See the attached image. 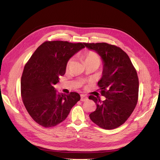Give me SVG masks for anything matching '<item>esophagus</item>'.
Instances as JSON below:
<instances>
[{
	"instance_id": "obj_1",
	"label": "esophagus",
	"mask_w": 160,
	"mask_h": 160,
	"mask_svg": "<svg viewBox=\"0 0 160 160\" xmlns=\"http://www.w3.org/2000/svg\"><path fill=\"white\" fill-rule=\"evenodd\" d=\"M80 97H81L80 100L82 101V102L87 101V100H88V98H87L86 96H84V95H83V94H81V95H80Z\"/></svg>"
}]
</instances>
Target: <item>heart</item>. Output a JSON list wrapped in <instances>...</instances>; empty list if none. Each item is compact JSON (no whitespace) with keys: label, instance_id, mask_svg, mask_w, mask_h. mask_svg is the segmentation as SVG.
<instances>
[{"label":"heart","instance_id":"obj_1","mask_svg":"<svg viewBox=\"0 0 160 160\" xmlns=\"http://www.w3.org/2000/svg\"><path fill=\"white\" fill-rule=\"evenodd\" d=\"M83 60L84 63L90 62H96L98 64H100V57L98 56L97 53L93 52H89L84 53L83 56ZM71 62H72V60H70L69 62H68V66L70 65Z\"/></svg>","mask_w":160,"mask_h":160}]
</instances>
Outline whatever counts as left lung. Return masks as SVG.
<instances>
[{
    "mask_svg": "<svg viewBox=\"0 0 160 160\" xmlns=\"http://www.w3.org/2000/svg\"><path fill=\"white\" fill-rule=\"evenodd\" d=\"M84 45L96 52L103 63L98 84L106 99L102 102L96 97L89 96L97 106L89 115L90 119L102 128H116L127 120L137 104L139 80L136 70L128 56L120 47L105 42Z\"/></svg>",
    "mask_w": 160,
    "mask_h": 160,
    "instance_id": "obj_1",
    "label": "left lung"
}]
</instances>
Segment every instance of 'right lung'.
<instances>
[{
  "instance_id": "1",
  "label": "right lung",
  "mask_w": 160,
  "mask_h": 160,
  "mask_svg": "<svg viewBox=\"0 0 160 160\" xmlns=\"http://www.w3.org/2000/svg\"><path fill=\"white\" fill-rule=\"evenodd\" d=\"M84 48V43L47 41L25 64L20 82L21 96L27 111L38 124L52 127L60 124L80 100L78 93L59 94L53 86L65 73L69 60Z\"/></svg>"
}]
</instances>
